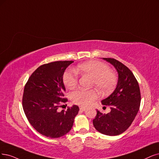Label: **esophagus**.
<instances>
[{"label": "esophagus", "instance_id": "obj_1", "mask_svg": "<svg viewBox=\"0 0 159 159\" xmlns=\"http://www.w3.org/2000/svg\"><path fill=\"white\" fill-rule=\"evenodd\" d=\"M79 108H80V110L81 111H84L86 109V107H84V106H80Z\"/></svg>", "mask_w": 159, "mask_h": 159}]
</instances>
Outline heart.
I'll return each mask as SVG.
<instances>
[{
    "instance_id": "1",
    "label": "heart",
    "mask_w": 159,
    "mask_h": 159,
    "mask_svg": "<svg viewBox=\"0 0 159 159\" xmlns=\"http://www.w3.org/2000/svg\"><path fill=\"white\" fill-rule=\"evenodd\" d=\"M76 71L92 78L90 86H96L103 93H109L116 84L115 74L111 71L107 65L101 61L92 60L83 63L79 65ZM79 76L73 69H69L63 73V83L69 89H73L77 84ZM70 98L74 103L86 106L98 98V93L94 89L76 90L70 93Z\"/></svg>"
}]
</instances>
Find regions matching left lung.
<instances>
[{"mask_svg": "<svg viewBox=\"0 0 159 159\" xmlns=\"http://www.w3.org/2000/svg\"><path fill=\"white\" fill-rule=\"evenodd\" d=\"M111 63L119 74L115 90L102 101L109 106L111 111L103 114L97 110L93 120L96 130L107 136H117L130 127L138 114L140 107L141 93L138 81L131 70L114 58H103Z\"/></svg>", "mask_w": 159, "mask_h": 159, "instance_id": "8db88e82", "label": "left lung"}]
</instances>
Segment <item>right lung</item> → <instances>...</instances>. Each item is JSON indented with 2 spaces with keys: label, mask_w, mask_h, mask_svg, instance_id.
<instances>
[{
  "label": "right lung",
  "mask_w": 159,
  "mask_h": 159,
  "mask_svg": "<svg viewBox=\"0 0 159 159\" xmlns=\"http://www.w3.org/2000/svg\"><path fill=\"white\" fill-rule=\"evenodd\" d=\"M73 61H58L44 64L31 74L25 85L22 105L31 126L46 137L57 138L67 134L72 128L78 114L77 105L58 111L66 103V91L63 75Z\"/></svg>",
  "instance_id": "right-lung-1"
}]
</instances>
